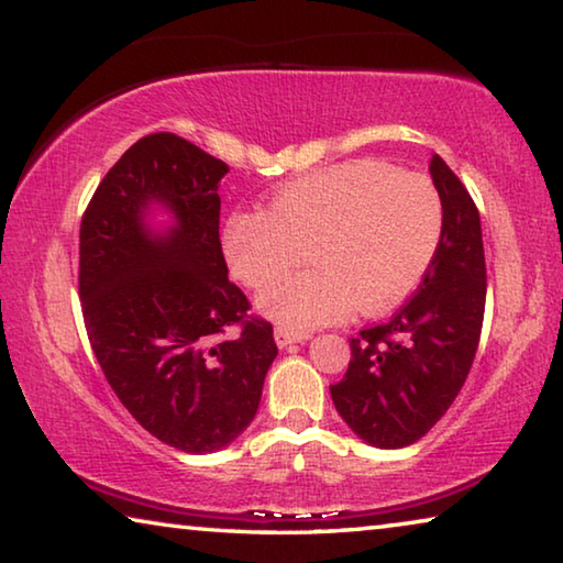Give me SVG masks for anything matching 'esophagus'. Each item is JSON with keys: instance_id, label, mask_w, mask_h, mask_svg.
Here are the masks:
<instances>
[{"instance_id": "1", "label": "esophagus", "mask_w": 563, "mask_h": 563, "mask_svg": "<svg viewBox=\"0 0 563 563\" xmlns=\"http://www.w3.org/2000/svg\"><path fill=\"white\" fill-rule=\"evenodd\" d=\"M275 342H278V347H288V345H295V342H305L310 335L308 332H298V330H290L285 325H278L275 328Z\"/></svg>"}]
</instances>
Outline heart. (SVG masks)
I'll return each instance as SVG.
<instances>
[{"instance_id": "heart-1", "label": "heart", "mask_w": 563, "mask_h": 563, "mask_svg": "<svg viewBox=\"0 0 563 563\" xmlns=\"http://www.w3.org/2000/svg\"><path fill=\"white\" fill-rule=\"evenodd\" d=\"M442 198L415 170L383 161H345L280 186L268 211H235L223 251L238 280L265 288L308 251L318 268L265 290V316L290 330L375 316L417 288L440 245Z\"/></svg>"}]
</instances>
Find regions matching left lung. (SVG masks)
<instances>
[{"label": "left lung", "instance_id": "obj_1", "mask_svg": "<svg viewBox=\"0 0 563 563\" xmlns=\"http://www.w3.org/2000/svg\"><path fill=\"white\" fill-rule=\"evenodd\" d=\"M442 198L440 245L405 305L350 340V365L330 385L340 417L360 440L399 450L432 430L460 395L479 347L487 265L479 211L454 170L432 156Z\"/></svg>", "mask_w": 563, "mask_h": 563}]
</instances>
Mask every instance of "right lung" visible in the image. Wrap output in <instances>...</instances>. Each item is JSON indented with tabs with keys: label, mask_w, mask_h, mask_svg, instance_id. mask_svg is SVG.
Listing matches in <instances>:
<instances>
[{
	"label": "right lung",
	"mask_w": 563,
	"mask_h": 563,
	"mask_svg": "<svg viewBox=\"0 0 563 563\" xmlns=\"http://www.w3.org/2000/svg\"><path fill=\"white\" fill-rule=\"evenodd\" d=\"M228 174L176 133H148L91 196L79 231L84 325L131 417L180 452L223 450L253 422L278 347L228 280L218 184ZM151 202L175 213L145 225ZM235 329L233 339H223Z\"/></svg>",
	"instance_id": "add662e5"
}]
</instances>
